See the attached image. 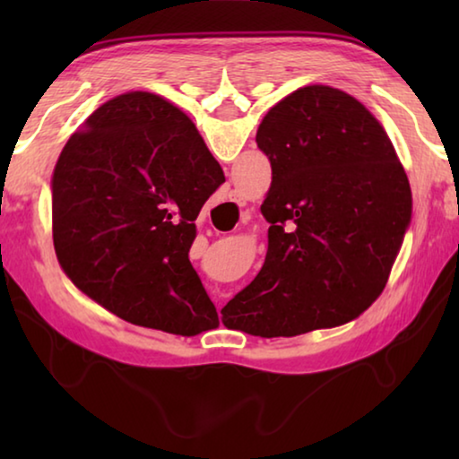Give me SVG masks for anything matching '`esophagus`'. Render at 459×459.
Masks as SVG:
<instances>
[{
	"instance_id": "esophagus-1",
	"label": "esophagus",
	"mask_w": 459,
	"mask_h": 459,
	"mask_svg": "<svg viewBox=\"0 0 459 459\" xmlns=\"http://www.w3.org/2000/svg\"><path fill=\"white\" fill-rule=\"evenodd\" d=\"M227 204H243V200H240V196H238V194L235 192V190H230V186H229V188H227ZM248 219H251V216H248V212H243V214H240V222H247Z\"/></svg>"
}]
</instances>
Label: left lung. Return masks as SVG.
Masks as SVG:
<instances>
[{
	"label": "left lung",
	"instance_id": "1",
	"mask_svg": "<svg viewBox=\"0 0 459 459\" xmlns=\"http://www.w3.org/2000/svg\"><path fill=\"white\" fill-rule=\"evenodd\" d=\"M257 145L271 161L267 257L222 324L279 338L354 320L383 293L413 208L385 127L348 92L307 84L269 108Z\"/></svg>",
	"mask_w": 459,
	"mask_h": 459
}]
</instances>
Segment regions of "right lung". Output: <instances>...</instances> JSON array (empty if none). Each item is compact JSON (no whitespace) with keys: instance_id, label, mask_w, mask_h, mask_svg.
I'll list each match as a JSON object with an SVG mask.
<instances>
[{"instance_id":"add662e5","label":"right lung","mask_w":459,"mask_h":459,"mask_svg":"<svg viewBox=\"0 0 459 459\" xmlns=\"http://www.w3.org/2000/svg\"><path fill=\"white\" fill-rule=\"evenodd\" d=\"M224 172L192 119L129 91L92 111L54 166L52 237L62 271L126 322L178 336L219 325L188 251Z\"/></svg>"}]
</instances>
